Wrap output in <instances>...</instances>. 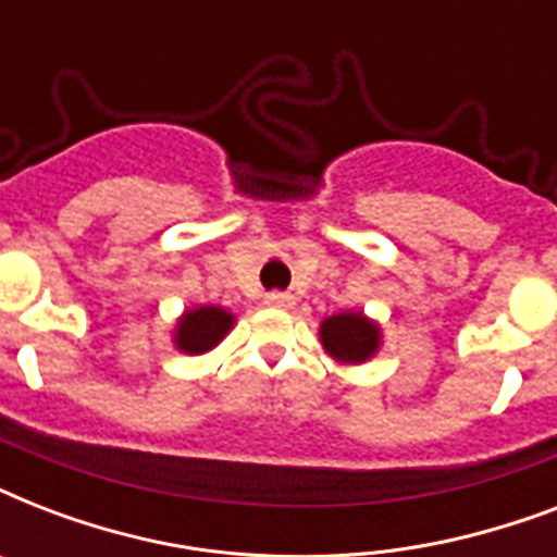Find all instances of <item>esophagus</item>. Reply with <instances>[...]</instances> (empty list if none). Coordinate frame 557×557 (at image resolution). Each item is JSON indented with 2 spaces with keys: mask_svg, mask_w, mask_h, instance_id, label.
Returning a JSON list of instances; mask_svg holds the SVG:
<instances>
[{
  "mask_svg": "<svg viewBox=\"0 0 557 557\" xmlns=\"http://www.w3.org/2000/svg\"><path fill=\"white\" fill-rule=\"evenodd\" d=\"M265 304L274 306V309H288V306H295V297L286 295V292H271V295H265Z\"/></svg>",
  "mask_w": 557,
  "mask_h": 557,
  "instance_id": "esophagus-1",
  "label": "esophagus"
}]
</instances>
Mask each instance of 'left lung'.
I'll return each mask as SVG.
<instances>
[{
	"label": "left lung",
	"instance_id": "obj_1",
	"mask_svg": "<svg viewBox=\"0 0 557 557\" xmlns=\"http://www.w3.org/2000/svg\"><path fill=\"white\" fill-rule=\"evenodd\" d=\"M321 344L341 364H364L379 352L381 330L364 312H341L321 323Z\"/></svg>",
	"mask_w": 557,
	"mask_h": 557
}]
</instances>
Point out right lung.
<instances>
[{
	"label": "right lung",
	"instance_id": "1",
	"mask_svg": "<svg viewBox=\"0 0 557 557\" xmlns=\"http://www.w3.org/2000/svg\"><path fill=\"white\" fill-rule=\"evenodd\" d=\"M234 326V314L219 306H196L187 309L176 323L173 332V344L176 349L187 352V356H201L225 338L227 332Z\"/></svg>",
	"mask_w": 557,
	"mask_h": 557
}]
</instances>
